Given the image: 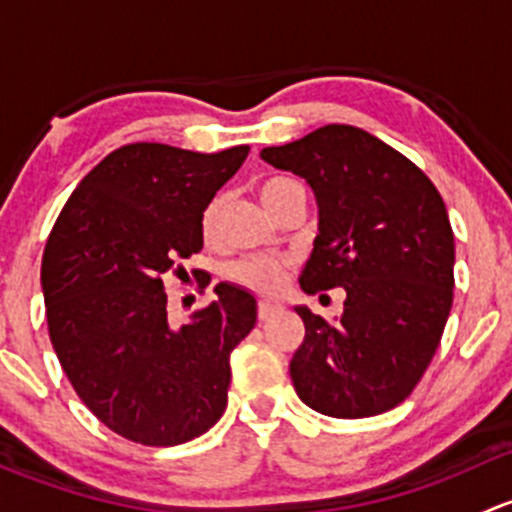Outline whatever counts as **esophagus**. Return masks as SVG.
<instances>
[{
  "label": "esophagus",
  "mask_w": 512,
  "mask_h": 512,
  "mask_svg": "<svg viewBox=\"0 0 512 512\" xmlns=\"http://www.w3.org/2000/svg\"><path fill=\"white\" fill-rule=\"evenodd\" d=\"M276 310H278L276 303H271V300H261V303H258V320H268Z\"/></svg>",
  "instance_id": "esophagus-1"
}]
</instances>
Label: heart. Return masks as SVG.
<instances>
[{
  "mask_svg": "<svg viewBox=\"0 0 512 512\" xmlns=\"http://www.w3.org/2000/svg\"><path fill=\"white\" fill-rule=\"evenodd\" d=\"M293 184H295L293 179H286V177L266 179V182L258 187V199H261L263 207L271 212V207L278 202V197H281L288 187H293ZM219 207H221L219 202H212L207 207V212H204L202 217L204 239H212L214 229H217ZM286 268H288L286 258L251 256V258H241L239 263H234V266L229 268V278L234 283H239V286L249 288V291L268 295V293L281 291V286L286 283Z\"/></svg>",
  "mask_w": 512,
  "mask_h": 512,
  "instance_id": "obj_1",
  "label": "heart"
}]
</instances>
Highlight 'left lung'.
<instances>
[{
  "label": "left lung",
  "mask_w": 512,
  "mask_h": 512,
  "mask_svg": "<svg viewBox=\"0 0 512 512\" xmlns=\"http://www.w3.org/2000/svg\"><path fill=\"white\" fill-rule=\"evenodd\" d=\"M261 160L315 194L318 236L300 288L347 295L335 323L295 305L305 325L295 392L335 419L389 412L426 372L451 313L456 249L444 199L402 152L352 125L263 147Z\"/></svg>",
  "instance_id": "left-lung-1"
}]
</instances>
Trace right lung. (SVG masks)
<instances>
[{"label":"right lung","instance_id":"1","mask_svg":"<svg viewBox=\"0 0 512 512\" xmlns=\"http://www.w3.org/2000/svg\"><path fill=\"white\" fill-rule=\"evenodd\" d=\"M249 145L204 155L160 142L110 152L81 179L41 261L51 345L81 402L135 444L177 446L221 419L229 355L256 325L234 283L184 325L162 276L204 246L202 217Z\"/></svg>","mask_w":512,"mask_h":512}]
</instances>
